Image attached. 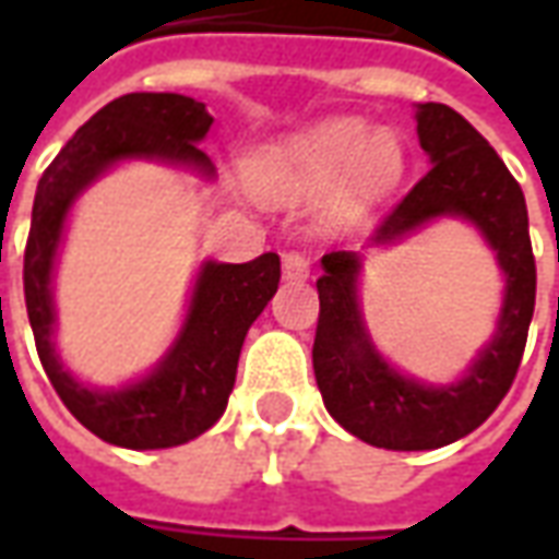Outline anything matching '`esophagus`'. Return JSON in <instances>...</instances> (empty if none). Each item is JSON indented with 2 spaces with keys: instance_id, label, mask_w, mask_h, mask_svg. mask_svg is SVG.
<instances>
[{
  "instance_id": "obj_1",
  "label": "esophagus",
  "mask_w": 559,
  "mask_h": 559,
  "mask_svg": "<svg viewBox=\"0 0 559 559\" xmlns=\"http://www.w3.org/2000/svg\"><path fill=\"white\" fill-rule=\"evenodd\" d=\"M281 275L284 281H305L311 275V263H308V257L299 254V251H287V254L281 257Z\"/></svg>"
}]
</instances>
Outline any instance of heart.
Here are the masks:
<instances>
[{
  "mask_svg": "<svg viewBox=\"0 0 559 559\" xmlns=\"http://www.w3.org/2000/svg\"><path fill=\"white\" fill-rule=\"evenodd\" d=\"M404 170V148L392 131H371L362 119L335 116L302 128L260 160V188L281 200L332 191V215L353 221L374 206Z\"/></svg>",
  "mask_w": 559,
  "mask_h": 559,
  "instance_id": "heart-1",
  "label": "heart"
}]
</instances>
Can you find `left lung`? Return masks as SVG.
Wrapping results in <instances>:
<instances>
[{
  "label": "left lung",
  "instance_id": "8db88e82",
  "mask_svg": "<svg viewBox=\"0 0 559 559\" xmlns=\"http://www.w3.org/2000/svg\"><path fill=\"white\" fill-rule=\"evenodd\" d=\"M416 134L431 170L383 218L368 248L404 242L431 221H467L497 260L503 302L493 335L464 374L452 383H425L399 371L371 341L359 299L365 257L332 251L320 260L314 377L323 404L353 437L395 452L455 443L497 411L515 380L536 305L527 203L500 155L445 104H416Z\"/></svg>",
  "mask_w": 559,
  "mask_h": 559
}]
</instances>
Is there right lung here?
<instances>
[{
	"instance_id": "obj_1",
	"label": "right lung",
	"mask_w": 559,
	"mask_h": 559,
	"mask_svg": "<svg viewBox=\"0 0 559 559\" xmlns=\"http://www.w3.org/2000/svg\"><path fill=\"white\" fill-rule=\"evenodd\" d=\"M212 126L206 104L176 92H131L78 128L44 170L23 257L32 335L56 395L80 425L122 449H170L209 431L227 411L245 335L281 281L278 254L251 263L203 260L179 335L148 374L114 389L83 383L56 350L53 275L71 209L80 194L126 160H158L215 179L203 148Z\"/></svg>"
}]
</instances>
